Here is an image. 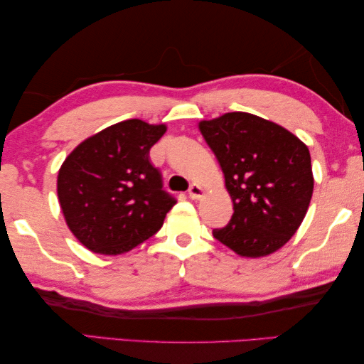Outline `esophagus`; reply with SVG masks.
Wrapping results in <instances>:
<instances>
[{
    "instance_id": "1",
    "label": "esophagus",
    "mask_w": 364,
    "mask_h": 364,
    "mask_svg": "<svg viewBox=\"0 0 364 364\" xmlns=\"http://www.w3.org/2000/svg\"><path fill=\"white\" fill-rule=\"evenodd\" d=\"M201 195H203V188H201L198 183H192V186H190V188H188L190 198L198 200V198H201Z\"/></svg>"
}]
</instances>
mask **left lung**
Listing matches in <instances>:
<instances>
[{
	"label": "left lung",
	"mask_w": 364,
	"mask_h": 364,
	"mask_svg": "<svg viewBox=\"0 0 364 364\" xmlns=\"http://www.w3.org/2000/svg\"><path fill=\"white\" fill-rule=\"evenodd\" d=\"M200 132L224 172L234 214L216 240L250 258L290 240L313 195L308 146L289 130L248 112L200 122Z\"/></svg>",
	"instance_id": "8db88e82"
}]
</instances>
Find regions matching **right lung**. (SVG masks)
Returning a JSON list of instances; mask_svg holds the SVG:
<instances>
[{
    "instance_id": "obj_1",
    "label": "right lung",
    "mask_w": 364,
    "mask_h": 364,
    "mask_svg": "<svg viewBox=\"0 0 364 364\" xmlns=\"http://www.w3.org/2000/svg\"><path fill=\"white\" fill-rule=\"evenodd\" d=\"M166 126L129 119L82 141L58 174L63 214L82 245L121 255L156 234L176 198L150 161Z\"/></svg>"
}]
</instances>
